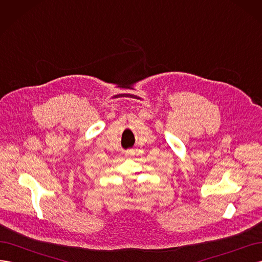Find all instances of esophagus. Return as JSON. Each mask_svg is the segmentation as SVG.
<instances>
[{
    "mask_svg": "<svg viewBox=\"0 0 262 262\" xmlns=\"http://www.w3.org/2000/svg\"><path fill=\"white\" fill-rule=\"evenodd\" d=\"M124 155L125 157H131L133 155V152L132 150H126V152H124Z\"/></svg>",
    "mask_w": 262,
    "mask_h": 262,
    "instance_id": "obj_1",
    "label": "esophagus"
}]
</instances>
